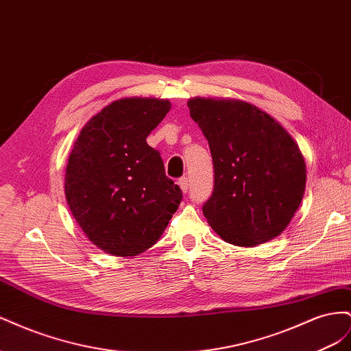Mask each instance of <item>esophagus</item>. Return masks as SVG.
Masks as SVG:
<instances>
[{
  "label": "esophagus",
  "instance_id": "obj_1",
  "mask_svg": "<svg viewBox=\"0 0 351 351\" xmlns=\"http://www.w3.org/2000/svg\"><path fill=\"white\" fill-rule=\"evenodd\" d=\"M178 186H180V189H182L183 193H187V190H189V180H187V177L180 178L178 180Z\"/></svg>",
  "mask_w": 351,
  "mask_h": 351
}]
</instances>
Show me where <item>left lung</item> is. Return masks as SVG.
<instances>
[{
  "mask_svg": "<svg viewBox=\"0 0 351 351\" xmlns=\"http://www.w3.org/2000/svg\"><path fill=\"white\" fill-rule=\"evenodd\" d=\"M187 107L214 161V192L204 205L208 224L241 247L278 237L304 195L299 145L277 120L246 101L195 97Z\"/></svg>",
  "mask_w": 351,
  "mask_h": 351,
  "instance_id": "obj_1",
  "label": "left lung"
}]
</instances>
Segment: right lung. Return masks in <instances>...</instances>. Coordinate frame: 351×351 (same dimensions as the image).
<instances>
[{"instance_id":"1","label":"right lung","mask_w":351,"mask_h":351,"mask_svg":"<svg viewBox=\"0 0 351 351\" xmlns=\"http://www.w3.org/2000/svg\"><path fill=\"white\" fill-rule=\"evenodd\" d=\"M171 110L159 98H121L84 124L66 168L67 205L84 236L114 256L159 240L183 199L146 137Z\"/></svg>"}]
</instances>
